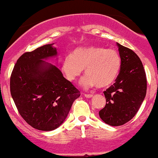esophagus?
<instances>
[{
  "mask_svg": "<svg viewBox=\"0 0 158 158\" xmlns=\"http://www.w3.org/2000/svg\"><path fill=\"white\" fill-rule=\"evenodd\" d=\"M85 97L86 98H92L93 97V95L92 94H84Z\"/></svg>",
  "mask_w": 158,
  "mask_h": 158,
  "instance_id": "obj_1",
  "label": "esophagus"
}]
</instances>
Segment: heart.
<instances>
[{
	"instance_id": "1",
	"label": "heart",
	"mask_w": 158,
	"mask_h": 158,
	"mask_svg": "<svg viewBox=\"0 0 158 158\" xmlns=\"http://www.w3.org/2000/svg\"><path fill=\"white\" fill-rule=\"evenodd\" d=\"M121 66V56L116 50L91 45L74 50L62 61L61 70L67 79L73 81L85 68L87 76L81 82L83 87H106L116 79Z\"/></svg>"
}]
</instances>
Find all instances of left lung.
I'll return each mask as SVG.
<instances>
[{
  "mask_svg": "<svg viewBox=\"0 0 158 158\" xmlns=\"http://www.w3.org/2000/svg\"><path fill=\"white\" fill-rule=\"evenodd\" d=\"M121 60L115 82L104 91L106 105L99 111L102 120L110 126L124 124L133 118L146 94V77L140 58L133 51L117 43Z\"/></svg>",
  "mask_w": 158,
  "mask_h": 158,
  "instance_id": "8db88e82",
  "label": "left lung"
}]
</instances>
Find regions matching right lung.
<instances>
[{"instance_id": "right-lung-1", "label": "right lung", "mask_w": 158, "mask_h": 158, "mask_svg": "<svg viewBox=\"0 0 158 158\" xmlns=\"http://www.w3.org/2000/svg\"><path fill=\"white\" fill-rule=\"evenodd\" d=\"M53 44L26 52L10 77V92L19 113L33 128L51 131L64 122L80 92L55 65L43 60L57 54Z\"/></svg>"}]
</instances>
